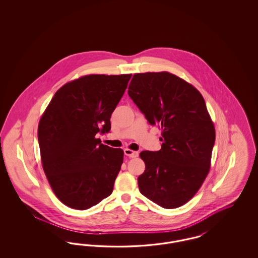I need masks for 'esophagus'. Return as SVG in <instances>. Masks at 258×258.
I'll return each instance as SVG.
<instances>
[{"label": "esophagus", "instance_id": "34e87169", "mask_svg": "<svg viewBox=\"0 0 258 258\" xmlns=\"http://www.w3.org/2000/svg\"><path fill=\"white\" fill-rule=\"evenodd\" d=\"M123 153H124L125 156H127L130 158H136V157H138V152L130 150V149H124Z\"/></svg>", "mask_w": 258, "mask_h": 258}]
</instances>
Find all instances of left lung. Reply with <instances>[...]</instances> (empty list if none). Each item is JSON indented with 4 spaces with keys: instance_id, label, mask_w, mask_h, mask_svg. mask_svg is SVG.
Segmentation results:
<instances>
[{
    "instance_id": "1",
    "label": "left lung",
    "mask_w": 258,
    "mask_h": 258,
    "mask_svg": "<svg viewBox=\"0 0 258 258\" xmlns=\"http://www.w3.org/2000/svg\"><path fill=\"white\" fill-rule=\"evenodd\" d=\"M127 93L149 123L162 130L160 151L140 153L146 169L137 179L139 190L162 208H178L197 194L210 169L216 133L205 100L166 72L135 74Z\"/></svg>"
}]
</instances>
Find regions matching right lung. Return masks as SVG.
Returning a JSON list of instances; mask_svg holds the SVG:
<instances>
[{
    "label": "right lung",
    "mask_w": 258,
    "mask_h": 258,
    "mask_svg": "<svg viewBox=\"0 0 258 258\" xmlns=\"http://www.w3.org/2000/svg\"><path fill=\"white\" fill-rule=\"evenodd\" d=\"M132 74L82 76L61 87L37 130L44 173L64 205L87 210L109 197L123 152L101 144Z\"/></svg>",
    "instance_id": "obj_1"
}]
</instances>
